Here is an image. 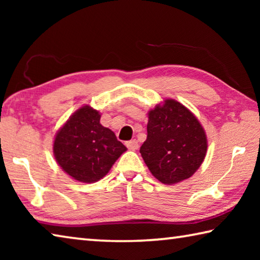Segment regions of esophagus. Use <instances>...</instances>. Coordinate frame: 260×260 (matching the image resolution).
<instances>
[{"label":"esophagus","instance_id":"obj_1","mask_svg":"<svg viewBox=\"0 0 260 260\" xmlns=\"http://www.w3.org/2000/svg\"><path fill=\"white\" fill-rule=\"evenodd\" d=\"M126 147L131 149V150H136V149L139 148V142L136 140H131V141H127L125 143Z\"/></svg>","mask_w":260,"mask_h":260}]
</instances>
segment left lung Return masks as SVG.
Returning a JSON list of instances; mask_svg holds the SVG:
<instances>
[{"label":"left lung","mask_w":260,"mask_h":260,"mask_svg":"<svg viewBox=\"0 0 260 260\" xmlns=\"http://www.w3.org/2000/svg\"><path fill=\"white\" fill-rule=\"evenodd\" d=\"M147 140L141 156L161 183L183 181L199 170L208 149L203 127L197 118L174 100L149 111Z\"/></svg>","instance_id":"8db88e82"}]
</instances>
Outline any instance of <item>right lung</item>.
Here are the masks:
<instances>
[{
	"mask_svg": "<svg viewBox=\"0 0 260 260\" xmlns=\"http://www.w3.org/2000/svg\"><path fill=\"white\" fill-rule=\"evenodd\" d=\"M100 119L99 111L85 105L77 110L56 134V161L77 181H99L126 151L124 144L111 129L100 124Z\"/></svg>",
	"mask_w": 260,
	"mask_h": 260,
	"instance_id": "right-lung-1",
	"label": "right lung"
}]
</instances>
